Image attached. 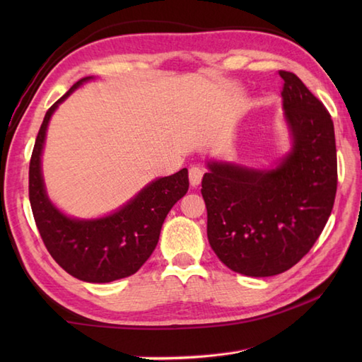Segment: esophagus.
Segmentation results:
<instances>
[{"mask_svg":"<svg viewBox=\"0 0 362 362\" xmlns=\"http://www.w3.org/2000/svg\"><path fill=\"white\" fill-rule=\"evenodd\" d=\"M188 175H189L191 187L196 188V187L201 185V180H202V177H204V169L201 166H191Z\"/></svg>","mask_w":362,"mask_h":362,"instance_id":"esophagus-1","label":"esophagus"}]
</instances>
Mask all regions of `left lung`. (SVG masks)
Here are the masks:
<instances>
[{
	"mask_svg": "<svg viewBox=\"0 0 362 362\" xmlns=\"http://www.w3.org/2000/svg\"><path fill=\"white\" fill-rule=\"evenodd\" d=\"M291 151L272 169L209 161L206 235L218 258L247 276L288 271L317 241L337 188L334 126L294 73L280 71Z\"/></svg>",
	"mask_w": 362,
	"mask_h": 362,
	"instance_id": "1",
	"label": "left lung"
}]
</instances>
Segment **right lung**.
Instances as JSON below:
<instances>
[{
	"label": "right lung",
	"mask_w": 362,
	"mask_h": 362,
	"mask_svg": "<svg viewBox=\"0 0 362 362\" xmlns=\"http://www.w3.org/2000/svg\"><path fill=\"white\" fill-rule=\"evenodd\" d=\"M78 81L46 112L29 163V201L38 232L56 263L74 279L109 283L135 274L152 255L160 230L174 204L187 194L188 169L152 180L134 199L98 219L70 218L54 205L45 189L42 152L52 113L76 88Z\"/></svg>",
	"instance_id": "1"
}]
</instances>
